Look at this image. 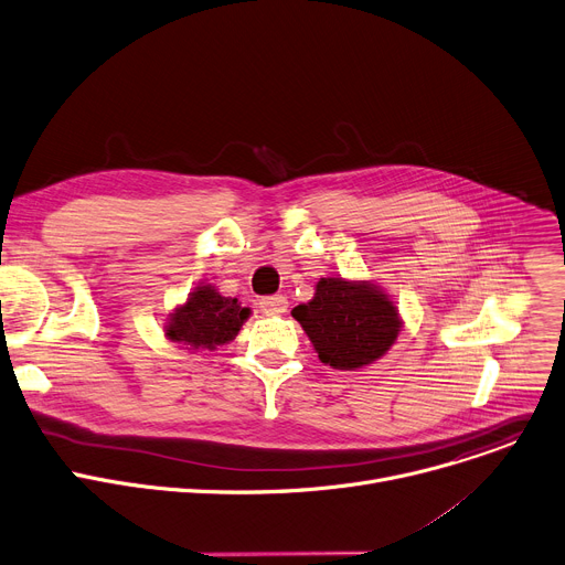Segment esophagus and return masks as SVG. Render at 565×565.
<instances>
[{"label": "esophagus", "mask_w": 565, "mask_h": 565, "mask_svg": "<svg viewBox=\"0 0 565 565\" xmlns=\"http://www.w3.org/2000/svg\"><path fill=\"white\" fill-rule=\"evenodd\" d=\"M260 309L265 311L267 317H274V315H282V311H287V298L285 296H267L260 300Z\"/></svg>", "instance_id": "1"}]
</instances>
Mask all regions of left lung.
<instances>
[{
    "instance_id": "8db88e82",
    "label": "left lung",
    "mask_w": 565,
    "mask_h": 565,
    "mask_svg": "<svg viewBox=\"0 0 565 565\" xmlns=\"http://www.w3.org/2000/svg\"><path fill=\"white\" fill-rule=\"evenodd\" d=\"M326 365L356 370L382 359L397 341L402 319L384 289L367 280L321 278L309 302L291 309Z\"/></svg>"
}]
</instances>
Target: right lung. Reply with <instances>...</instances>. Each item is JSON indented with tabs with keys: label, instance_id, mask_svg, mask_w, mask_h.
Returning a JSON list of instances; mask_svg holds the SVG:
<instances>
[{
	"label": "right lung",
	"instance_id": "add662e5",
	"mask_svg": "<svg viewBox=\"0 0 565 565\" xmlns=\"http://www.w3.org/2000/svg\"><path fill=\"white\" fill-rule=\"evenodd\" d=\"M248 315L250 309L237 298L222 296L213 285H200L168 315L166 337L188 350H215L237 337Z\"/></svg>",
	"mask_w": 565,
	"mask_h": 565
}]
</instances>
